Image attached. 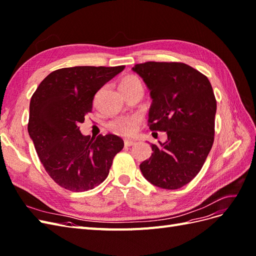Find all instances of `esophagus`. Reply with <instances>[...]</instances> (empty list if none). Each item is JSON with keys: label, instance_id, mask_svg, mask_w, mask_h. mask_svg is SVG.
Wrapping results in <instances>:
<instances>
[{"label": "esophagus", "instance_id": "34e87169", "mask_svg": "<svg viewBox=\"0 0 256 256\" xmlns=\"http://www.w3.org/2000/svg\"><path fill=\"white\" fill-rule=\"evenodd\" d=\"M136 142L134 141H131V140H125V141H124V144H125V146H132Z\"/></svg>", "mask_w": 256, "mask_h": 256}]
</instances>
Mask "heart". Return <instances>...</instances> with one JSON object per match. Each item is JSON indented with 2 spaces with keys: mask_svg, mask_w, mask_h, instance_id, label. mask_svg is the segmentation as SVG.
<instances>
[{
  "mask_svg": "<svg viewBox=\"0 0 256 256\" xmlns=\"http://www.w3.org/2000/svg\"><path fill=\"white\" fill-rule=\"evenodd\" d=\"M140 85L142 83L136 76H127L120 82V90L122 92L128 90L130 88ZM142 126V118L138 115H130V116H122V118H118L111 120L108 124V128L111 132L122 136H131L138 132V130Z\"/></svg>",
  "mask_w": 256,
  "mask_h": 256,
  "instance_id": "b5f03b06",
  "label": "heart"
}]
</instances>
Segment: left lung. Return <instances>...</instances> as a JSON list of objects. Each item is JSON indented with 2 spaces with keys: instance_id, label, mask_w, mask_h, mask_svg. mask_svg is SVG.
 Instances as JSON below:
<instances>
[{
  "instance_id": "left-lung-1",
  "label": "left lung",
  "mask_w": 256,
  "mask_h": 256,
  "mask_svg": "<svg viewBox=\"0 0 256 256\" xmlns=\"http://www.w3.org/2000/svg\"><path fill=\"white\" fill-rule=\"evenodd\" d=\"M150 90L148 126L164 131V143L152 144L140 164L147 180L162 189L184 187L203 168L214 140L216 100L208 78L178 62H146L134 68Z\"/></svg>"
}]
</instances>
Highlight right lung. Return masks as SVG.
<instances>
[{"instance_id": "right-lung-1", "label": "right lung", "mask_w": 256, "mask_h": 256, "mask_svg": "<svg viewBox=\"0 0 256 256\" xmlns=\"http://www.w3.org/2000/svg\"><path fill=\"white\" fill-rule=\"evenodd\" d=\"M124 68H60L46 76L30 98L28 134L46 172L62 188L74 192L95 188L122 150L120 136H84L79 125L92 112L96 92Z\"/></svg>"}]
</instances>
